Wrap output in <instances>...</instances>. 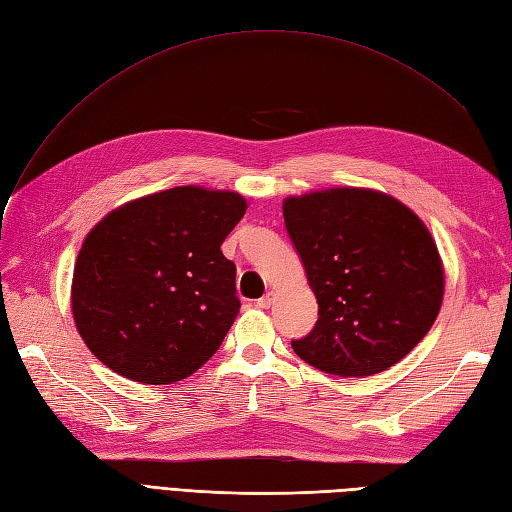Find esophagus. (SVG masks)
I'll return each instance as SVG.
<instances>
[{
    "label": "esophagus",
    "mask_w": 512,
    "mask_h": 512,
    "mask_svg": "<svg viewBox=\"0 0 512 512\" xmlns=\"http://www.w3.org/2000/svg\"><path fill=\"white\" fill-rule=\"evenodd\" d=\"M271 303H273V292H267V294H262V297L256 301V305L258 307H262V309H267V307H271Z\"/></svg>",
    "instance_id": "esophagus-1"
}]
</instances>
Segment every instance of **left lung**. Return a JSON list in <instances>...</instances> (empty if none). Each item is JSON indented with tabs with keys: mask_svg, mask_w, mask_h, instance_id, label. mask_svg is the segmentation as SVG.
Segmentation results:
<instances>
[{
	"mask_svg": "<svg viewBox=\"0 0 512 512\" xmlns=\"http://www.w3.org/2000/svg\"><path fill=\"white\" fill-rule=\"evenodd\" d=\"M318 322L292 342L305 363L342 378L393 367L436 322L444 265L429 228L395 196L324 188L282 203Z\"/></svg>",
	"mask_w": 512,
	"mask_h": 512,
	"instance_id": "1",
	"label": "left lung"
}]
</instances>
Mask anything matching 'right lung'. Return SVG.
I'll list each match as a JSON object with an SVG mask.
<instances>
[{"instance_id":"add662e5","label":"right lung","mask_w":512,"mask_h":512,"mask_svg":"<svg viewBox=\"0 0 512 512\" xmlns=\"http://www.w3.org/2000/svg\"><path fill=\"white\" fill-rule=\"evenodd\" d=\"M239 192L179 185L123 203L87 232L70 307L87 348L141 384L192 376L239 314L220 245L245 215Z\"/></svg>"}]
</instances>
